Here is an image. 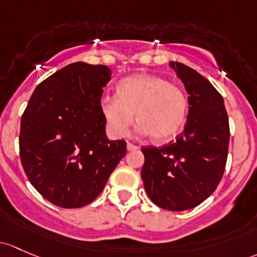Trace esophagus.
I'll use <instances>...</instances> for the list:
<instances>
[{
  "instance_id": "34e87169",
  "label": "esophagus",
  "mask_w": 257,
  "mask_h": 257,
  "mask_svg": "<svg viewBox=\"0 0 257 257\" xmlns=\"http://www.w3.org/2000/svg\"><path fill=\"white\" fill-rule=\"evenodd\" d=\"M126 149H128V151H133V150H138V149H139V147H137V145L131 144V143H128V144H126Z\"/></svg>"
}]
</instances>
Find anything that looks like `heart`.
<instances>
[{"label":"heart","instance_id":"1","mask_svg":"<svg viewBox=\"0 0 257 257\" xmlns=\"http://www.w3.org/2000/svg\"><path fill=\"white\" fill-rule=\"evenodd\" d=\"M99 109L107 128L115 137L125 136L137 115L142 136L166 143L185 124L188 102L180 86L156 75L138 74L118 83L117 96L102 97Z\"/></svg>","mask_w":257,"mask_h":257}]
</instances>
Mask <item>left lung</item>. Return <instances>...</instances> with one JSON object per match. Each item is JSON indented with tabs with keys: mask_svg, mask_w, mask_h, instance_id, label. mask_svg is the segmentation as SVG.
Returning a JSON list of instances; mask_svg holds the SVG:
<instances>
[{
	"mask_svg": "<svg viewBox=\"0 0 257 257\" xmlns=\"http://www.w3.org/2000/svg\"><path fill=\"white\" fill-rule=\"evenodd\" d=\"M170 66L190 94L187 121L176 142L143 148L142 178L156 206L180 212L201 204L219 185L230 133L224 99L212 83L187 65Z\"/></svg>",
	"mask_w": 257,
	"mask_h": 257,
	"instance_id": "1",
	"label": "left lung"
}]
</instances>
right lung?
Returning a JSON list of instances; mask_svg holds the SVG:
<instances>
[{
  "label": "right lung",
  "mask_w": 257,
  "mask_h": 257,
  "mask_svg": "<svg viewBox=\"0 0 257 257\" xmlns=\"http://www.w3.org/2000/svg\"><path fill=\"white\" fill-rule=\"evenodd\" d=\"M110 75L106 65H67L37 86L22 115L24 172L55 206L91 203L125 155L124 140L107 138L99 109Z\"/></svg>",
  "instance_id": "right-lung-1"
}]
</instances>
